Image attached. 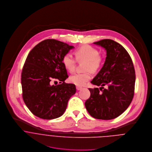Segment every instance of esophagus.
Listing matches in <instances>:
<instances>
[{"instance_id":"34e87169","label":"esophagus","mask_w":152,"mask_h":152,"mask_svg":"<svg viewBox=\"0 0 152 152\" xmlns=\"http://www.w3.org/2000/svg\"><path fill=\"white\" fill-rule=\"evenodd\" d=\"M76 88H77V90H78V91H79V90H81L83 88H82V87H79V86H77V87H76Z\"/></svg>"}]
</instances>
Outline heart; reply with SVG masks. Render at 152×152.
I'll list each match as a JSON object with an SVG mask.
<instances>
[{
  "instance_id": "heart-1",
  "label": "heart",
  "mask_w": 152,
  "mask_h": 152,
  "mask_svg": "<svg viewBox=\"0 0 152 152\" xmlns=\"http://www.w3.org/2000/svg\"><path fill=\"white\" fill-rule=\"evenodd\" d=\"M74 53L78 61L86 62L84 65V71H86L72 75L69 78V81L77 86H83L91 78V72H96L100 69L103 58L99 54L98 50L89 45L79 48ZM62 63L68 71L72 72L75 70L76 60L70 53H66L63 56Z\"/></svg>"
}]
</instances>
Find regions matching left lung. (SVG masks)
<instances>
[{"label": "left lung", "mask_w": 152, "mask_h": 152, "mask_svg": "<svg viewBox=\"0 0 152 152\" xmlns=\"http://www.w3.org/2000/svg\"><path fill=\"white\" fill-rule=\"evenodd\" d=\"M93 44L104 48L107 56L100 71L91 81L101 87L88 88L91 95L85 105L95 118L114 119L126 110L133 100L136 81L133 64L127 51L113 40L102 39ZM104 85L108 86L107 89L103 88Z\"/></svg>", "instance_id": "left-lung-1"}]
</instances>
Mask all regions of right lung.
Returning a JSON list of instances; mask_svg holds the SVG:
<instances>
[{
	"instance_id": "add662e5",
	"label": "right lung",
	"mask_w": 152,
	"mask_h": 152,
	"mask_svg": "<svg viewBox=\"0 0 152 152\" xmlns=\"http://www.w3.org/2000/svg\"><path fill=\"white\" fill-rule=\"evenodd\" d=\"M74 48L51 39L39 43L29 53L21 75L22 97L37 117L46 120L61 117L75 94V86L64 82L68 76L62 63L63 56ZM52 79H58L61 84L52 86Z\"/></svg>"
}]
</instances>
